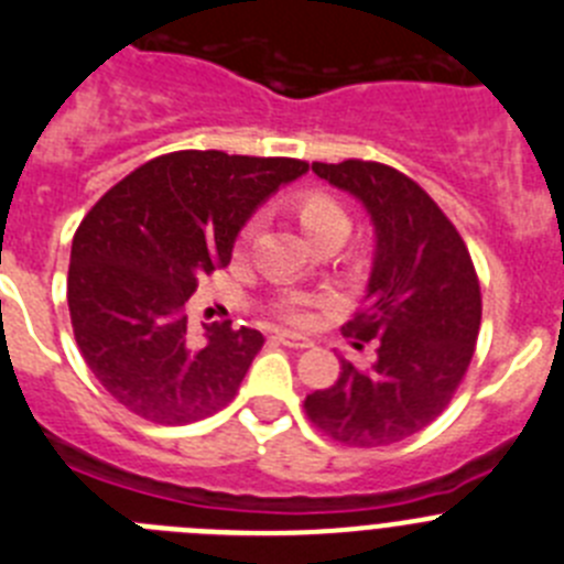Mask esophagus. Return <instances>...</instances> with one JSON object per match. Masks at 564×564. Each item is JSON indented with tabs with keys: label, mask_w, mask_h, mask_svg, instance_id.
<instances>
[{
	"label": "esophagus",
	"mask_w": 564,
	"mask_h": 564,
	"mask_svg": "<svg viewBox=\"0 0 564 564\" xmlns=\"http://www.w3.org/2000/svg\"><path fill=\"white\" fill-rule=\"evenodd\" d=\"M272 339L281 345H289V348H312V339L294 332H275V337Z\"/></svg>",
	"instance_id": "obj_1"
}]
</instances>
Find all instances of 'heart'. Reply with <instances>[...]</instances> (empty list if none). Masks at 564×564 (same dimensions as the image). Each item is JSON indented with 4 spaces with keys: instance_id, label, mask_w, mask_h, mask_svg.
<instances>
[{
    "instance_id": "b5f03b06",
    "label": "heart",
    "mask_w": 564,
    "mask_h": 564,
    "mask_svg": "<svg viewBox=\"0 0 564 564\" xmlns=\"http://www.w3.org/2000/svg\"><path fill=\"white\" fill-rule=\"evenodd\" d=\"M294 216L301 221V227L306 230L308 238H317L323 232L334 230V227H348V216L339 207L337 199H332L328 194H319V191H306L294 199ZM252 236V225L245 227L241 232V241ZM281 314L289 323H306L312 317V303L306 297H289L281 303Z\"/></svg>"
}]
</instances>
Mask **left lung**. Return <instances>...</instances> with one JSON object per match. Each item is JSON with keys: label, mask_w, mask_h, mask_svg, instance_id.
I'll list each match as a JSON object with an SVG mask.
<instances>
[{"label": "left lung", "mask_w": 564, "mask_h": 564, "mask_svg": "<svg viewBox=\"0 0 564 564\" xmlns=\"http://www.w3.org/2000/svg\"><path fill=\"white\" fill-rule=\"evenodd\" d=\"M312 171L362 202L373 225L365 306L348 323L354 348L377 343L368 368L339 359L332 388L306 395V413L348 446H388L441 415L458 390L480 332V283L464 238L410 176L382 162H312Z\"/></svg>", "instance_id": "obj_1"}]
</instances>
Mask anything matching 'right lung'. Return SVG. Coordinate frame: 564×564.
<instances>
[{"label":"right lung","instance_id":"obj_1","mask_svg":"<svg viewBox=\"0 0 564 564\" xmlns=\"http://www.w3.org/2000/svg\"><path fill=\"white\" fill-rule=\"evenodd\" d=\"M306 171L289 156L174 151L86 213L67 303L80 354L111 399L156 424L199 421L232 402L263 334L210 323L194 337L187 301L230 263L252 213Z\"/></svg>","mask_w":564,"mask_h":564}]
</instances>
